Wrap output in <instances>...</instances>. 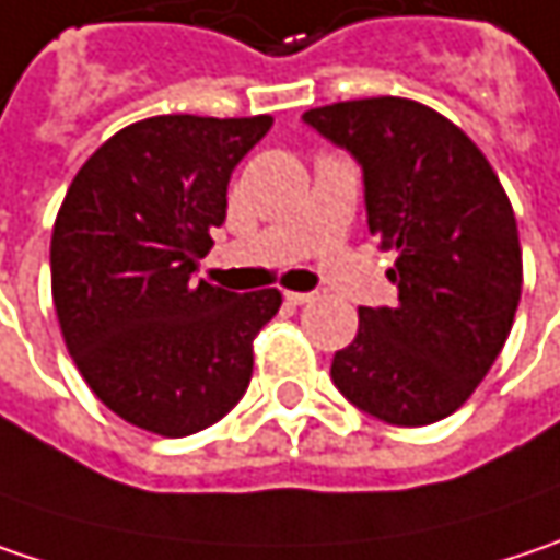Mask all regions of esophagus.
I'll return each mask as SVG.
<instances>
[{
	"mask_svg": "<svg viewBox=\"0 0 560 560\" xmlns=\"http://www.w3.org/2000/svg\"><path fill=\"white\" fill-rule=\"evenodd\" d=\"M312 300H315V293H293V290L287 293V302H290V305H305V302Z\"/></svg>",
	"mask_w": 560,
	"mask_h": 560,
	"instance_id": "34e87169",
	"label": "esophagus"
}]
</instances>
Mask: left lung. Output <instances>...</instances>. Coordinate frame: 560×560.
Returning <instances> with one entry per match:
<instances>
[{
	"label": "left lung",
	"instance_id": "1",
	"mask_svg": "<svg viewBox=\"0 0 560 560\" xmlns=\"http://www.w3.org/2000/svg\"><path fill=\"white\" fill-rule=\"evenodd\" d=\"M322 137L357 155L366 222L395 308H360L331 380L360 411L423 427L471 398L510 338L523 248L510 197L485 152L450 117L411 98L338 101L305 110Z\"/></svg>",
	"mask_w": 560,
	"mask_h": 560
}]
</instances>
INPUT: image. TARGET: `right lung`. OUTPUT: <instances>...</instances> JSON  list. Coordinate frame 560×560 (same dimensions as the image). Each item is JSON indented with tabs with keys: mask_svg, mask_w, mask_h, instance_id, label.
<instances>
[{
	"mask_svg": "<svg viewBox=\"0 0 560 560\" xmlns=\"http://www.w3.org/2000/svg\"><path fill=\"white\" fill-rule=\"evenodd\" d=\"M273 117H145L89 155L50 238V290L82 380L127 423L187 436L235 408L280 290L194 270L225 220L232 168Z\"/></svg>",
	"mask_w": 560,
	"mask_h": 560,
	"instance_id": "1",
	"label": "right lung"
}]
</instances>
